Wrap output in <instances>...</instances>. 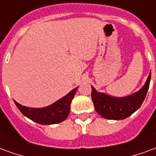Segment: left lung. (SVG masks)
<instances>
[{
    "label": "left lung",
    "mask_w": 156,
    "mask_h": 156,
    "mask_svg": "<svg viewBox=\"0 0 156 156\" xmlns=\"http://www.w3.org/2000/svg\"><path fill=\"white\" fill-rule=\"evenodd\" d=\"M151 74L145 85L138 91L125 97H115L98 92L91 86V99L95 110L101 116L108 120H124L140 107L148 91Z\"/></svg>",
    "instance_id": "left-lung-1"
}]
</instances>
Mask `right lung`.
<instances>
[{
  "mask_svg": "<svg viewBox=\"0 0 156 156\" xmlns=\"http://www.w3.org/2000/svg\"><path fill=\"white\" fill-rule=\"evenodd\" d=\"M78 86L64 97L48 106L42 108H30L24 106L14 101L15 104L22 114L30 120L41 125H54L64 121L70 114V103L75 96Z\"/></svg>",
  "mask_w": 156,
  "mask_h": 156,
  "instance_id": "obj_1",
  "label": "right lung"
}]
</instances>
